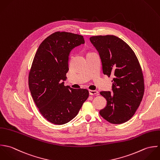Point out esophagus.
I'll return each mask as SVG.
<instances>
[{"label":"esophagus","mask_w":160,"mask_h":160,"mask_svg":"<svg viewBox=\"0 0 160 160\" xmlns=\"http://www.w3.org/2000/svg\"><path fill=\"white\" fill-rule=\"evenodd\" d=\"M89 93L90 95H98V92L96 90H89Z\"/></svg>","instance_id":"1"}]
</instances>
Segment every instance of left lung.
Returning <instances> with one entry per match:
<instances>
[{
  "label": "left lung",
  "mask_w": 160,
  "mask_h": 160,
  "mask_svg": "<svg viewBox=\"0 0 160 160\" xmlns=\"http://www.w3.org/2000/svg\"><path fill=\"white\" fill-rule=\"evenodd\" d=\"M90 40L99 52L103 73L114 77L112 93L100 92L107 104L99 114L110 123H124L134 115L144 94L140 65L130 47L116 36H92Z\"/></svg>",
  "instance_id": "obj_1"
}]
</instances>
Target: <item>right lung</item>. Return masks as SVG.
<instances>
[{"label": "right lung", "mask_w": 160, "mask_h": 160, "mask_svg": "<svg viewBox=\"0 0 160 160\" xmlns=\"http://www.w3.org/2000/svg\"><path fill=\"white\" fill-rule=\"evenodd\" d=\"M84 43L82 35L58 32L46 38L36 52L29 88L39 112L52 124L62 125L72 120L89 96L87 89L64 86L70 53Z\"/></svg>", "instance_id": "add662e5"}]
</instances>
